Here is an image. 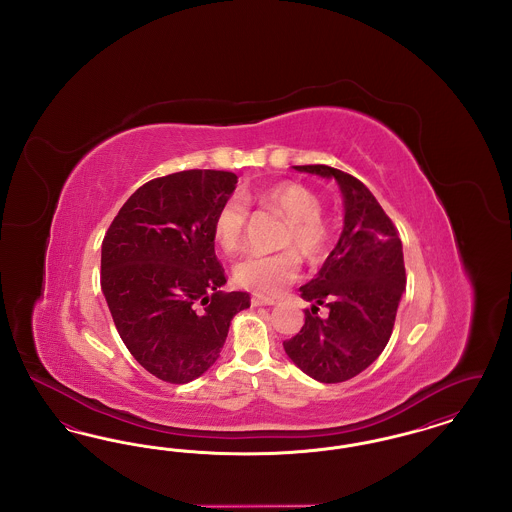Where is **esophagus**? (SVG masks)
Returning <instances> with one entry per match:
<instances>
[{
  "label": "esophagus",
  "mask_w": 512,
  "mask_h": 512,
  "mask_svg": "<svg viewBox=\"0 0 512 512\" xmlns=\"http://www.w3.org/2000/svg\"><path fill=\"white\" fill-rule=\"evenodd\" d=\"M274 303H276V301H274L272 297H265V295H257V293H255V295L251 297V305H253V307H267V305H274Z\"/></svg>",
  "instance_id": "34e87169"
}]
</instances>
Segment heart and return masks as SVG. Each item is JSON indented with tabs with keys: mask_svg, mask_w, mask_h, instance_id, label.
<instances>
[{
	"mask_svg": "<svg viewBox=\"0 0 512 512\" xmlns=\"http://www.w3.org/2000/svg\"><path fill=\"white\" fill-rule=\"evenodd\" d=\"M253 199L288 220L282 245H293L309 259H317L328 244V226L320 217V199L309 188L295 182H280L253 195ZM249 207L242 195L228 197L213 220V234L224 253L234 255L244 245L245 222ZM299 274V261L293 251L270 255H245L234 267L240 286L257 293L276 295L290 286Z\"/></svg>",
	"mask_w": 512,
	"mask_h": 512,
	"instance_id": "heart-1",
	"label": "heart"
}]
</instances>
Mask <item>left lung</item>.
<instances>
[{
	"label": "left lung",
	"mask_w": 512,
	"mask_h": 512,
	"mask_svg": "<svg viewBox=\"0 0 512 512\" xmlns=\"http://www.w3.org/2000/svg\"><path fill=\"white\" fill-rule=\"evenodd\" d=\"M295 171L336 180L343 197V230L317 276L299 288L311 301L305 324L284 351L293 365L322 384L351 380L372 365L390 341L407 286L403 245L390 217L361 180L326 165ZM329 309L326 318L317 307Z\"/></svg>",
	"instance_id": "obj_1"
}]
</instances>
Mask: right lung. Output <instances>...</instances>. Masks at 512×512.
Masks as SVG:
<instances>
[{
    "instance_id": "obj_1",
    "label": "right lung",
    "mask_w": 512,
    "mask_h": 512,
    "mask_svg": "<svg viewBox=\"0 0 512 512\" xmlns=\"http://www.w3.org/2000/svg\"><path fill=\"white\" fill-rule=\"evenodd\" d=\"M234 172L182 171L128 197L101 244V292L132 357L163 382L188 384L217 363L249 293L220 292L213 220Z\"/></svg>"
}]
</instances>
